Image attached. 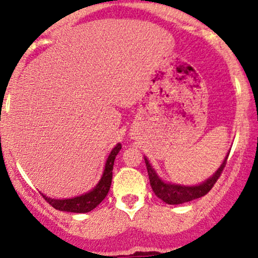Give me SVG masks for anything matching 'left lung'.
I'll return each instance as SVG.
<instances>
[{
	"label": "left lung",
	"mask_w": 258,
	"mask_h": 258,
	"mask_svg": "<svg viewBox=\"0 0 258 258\" xmlns=\"http://www.w3.org/2000/svg\"><path fill=\"white\" fill-rule=\"evenodd\" d=\"M228 157L229 154L226 155V158L223 161L222 165H220V168L218 169L216 174L211 179H208L207 181H205V182L198 186H192V187H189V186L171 185V183L164 182L155 174L154 169L152 168L149 161L147 159H144V161H146L147 170H148L149 182H151L152 189L154 191L155 196L159 197L160 200H163L168 205H181V203L189 202V201L197 200V198L205 196V195H207L213 188V186L216 185L218 179H219L223 170H224L226 161H228Z\"/></svg>",
	"instance_id": "8db88e82"
}]
</instances>
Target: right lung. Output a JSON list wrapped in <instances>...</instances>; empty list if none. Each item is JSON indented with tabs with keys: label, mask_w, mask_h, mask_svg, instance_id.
<instances>
[{
	"label": "right lung",
	"mask_w": 258,
	"mask_h": 258,
	"mask_svg": "<svg viewBox=\"0 0 258 258\" xmlns=\"http://www.w3.org/2000/svg\"><path fill=\"white\" fill-rule=\"evenodd\" d=\"M121 144L118 143L117 146L112 149L110 153L109 158H107L105 164V170H104L103 176L100 181L94 188L86 195H82L79 197L70 198V200H52V198H47L46 196H42L46 200V202L50 206H52L55 209L62 212H72V213H87V212L93 211L104 198L106 197L107 192H109L110 186H111L112 180V169H114V161L117 153L120 152Z\"/></svg>",
	"instance_id": "obj_1"
}]
</instances>
